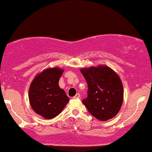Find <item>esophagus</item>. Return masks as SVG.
I'll return each instance as SVG.
<instances>
[{"label": "esophagus", "instance_id": "1", "mask_svg": "<svg viewBox=\"0 0 152 152\" xmlns=\"http://www.w3.org/2000/svg\"><path fill=\"white\" fill-rule=\"evenodd\" d=\"M73 98H74V99H79V98H80V94H76V95H75L73 97Z\"/></svg>", "mask_w": 152, "mask_h": 152}]
</instances>
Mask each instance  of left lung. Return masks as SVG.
I'll list each match as a JSON object with an SVG mask.
<instances>
[{
    "label": "left lung",
    "mask_w": 152,
    "mask_h": 152,
    "mask_svg": "<svg viewBox=\"0 0 152 152\" xmlns=\"http://www.w3.org/2000/svg\"><path fill=\"white\" fill-rule=\"evenodd\" d=\"M81 71L88 84L87 97L82 102L88 112L103 121L114 117L123 102V85L119 76L105 66Z\"/></svg>",
    "instance_id": "8db88e82"
}]
</instances>
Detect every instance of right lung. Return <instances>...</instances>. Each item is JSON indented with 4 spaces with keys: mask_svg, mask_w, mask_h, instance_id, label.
<instances>
[{
    "mask_svg": "<svg viewBox=\"0 0 152 152\" xmlns=\"http://www.w3.org/2000/svg\"><path fill=\"white\" fill-rule=\"evenodd\" d=\"M63 72L58 68L46 69L34 78L29 88L31 107L47 119L58 116L69 102L65 91L58 86Z\"/></svg>",
    "mask_w": 152,
    "mask_h": 152,
    "instance_id": "right-lung-1",
    "label": "right lung"
}]
</instances>
